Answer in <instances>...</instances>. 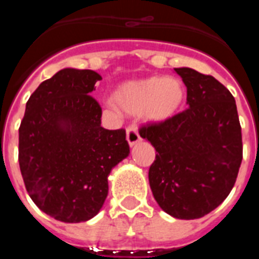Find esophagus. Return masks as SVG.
I'll return each mask as SVG.
<instances>
[{
    "mask_svg": "<svg viewBox=\"0 0 259 259\" xmlns=\"http://www.w3.org/2000/svg\"><path fill=\"white\" fill-rule=\"evenodd\" d=\"M127 141L131 146H134L135 144H137L139 141H141V137L137 131V127L135 124L128 125L127 127Z\"/></svg>",
    "mask_w": 259,
    "mask_h": 259,
    "instance_id": "esophagus-1",
    "label": "esophagus"
}]
</instances>
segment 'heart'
Here are the masks:
<instances>
[{
	"label": "heart",
	"mask_w": 259,
	"mask_h": 259,
	"mask_svg": "<svg viewBox=\"0 0 259 259\" xmlns=\"http://www.w3.org/2000/svg\"><path fill=\"white\" fill-rule=\"evenodd\" d=\"M184 98L182 80L152 76L122 84L114 93L113 101L128 114L143 113L152 120H166L180 109Z\"/></svg>",
	"instance_id": "1"
}]
</instances>
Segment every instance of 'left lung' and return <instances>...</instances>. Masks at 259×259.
Here are the masks:
<instances>
[{
    "label": "left lung",
    "instance_id": "obj_1",
    "mask_svg": "<svg viewBox=\"0 0 259 259\" xmlns=\"http://www.w3.org/2000/svg\"><path fill=\"white\" fill-rule=\"evenodd\" d=\"M187 87L188 109L141 125L154 146L149 168L153 196L178 219H197L232 191L242 161L241 125L235 98L211 75L175 68Z\"/></svg>",
    "mask_w": 259,
    "mask_h": 259
}]
</instances>
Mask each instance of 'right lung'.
I'll use <instances>...</instances> for the list:
<instances>
[{"label":"right lung","mask_w":259,"mask_h":259,"mask_svg":"<svg viewBox=\"0 0 259 259\" xmlns=\"http://www.w3.org/2000/svg\"><path fill=\"white\" fill-rule=\"evenodd\" d=\"M102 77L65 68L32 93L19 127V167L29 197L57 221L80 223L105 202L107 176L130 153L125 130L101 127L89 93Z\"/></svg>","instance_id":"add662e5"}]
</instances>
